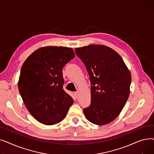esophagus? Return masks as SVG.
I'll return each mask as SVG.
<instances>
[{
    "label": "esophagus",
    "instance_id": "obj_1",
    "mask_svg": "<svg viewBox=\"0 0 154 154\" xmlns=\"http://www.w3.org/2000/svg\"><path fill=\"white\" fill-rule=\"evenodd\" d=\"M74 95H75V96L77 98L78 96H79V92H74Z\"/></svg>",
    "mask_w": 154,
    "mask_h": 154
}]
</instances>
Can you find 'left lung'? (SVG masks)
Returning <instances> with one entry per match:
<instances>
[{"instance_id": "1", "label": "left lung", "mask_w": 154, "mask_h": 154, "mask_svg": "<svg viewBox=\"0 0 154 154\" xmlns=\"http://www.w3.org/2000/svg\"><path fill=\"white\" fill-rule=\"evenodd\" d=\"M90 76L91 103L83 110L87 119L98 125L108 124L120 114L130 94L131 74L112 48L89 45L75 48Z\"/></svg>"}]
</instances>
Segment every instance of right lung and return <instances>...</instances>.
Here are the masks:
<instances>
[{
  "instance_id": "1",
  "label": "right lung",
  "mask_w": 154,
  "mask_h": 154,
  "mask_svg": "<svg viewBox=\"0 0 154 154\" xmlns=\"http://www.w3.org/2000/svg\"><path fill=\"white\" fill-rule=\"evenodd\" d=\"M74 57L72 48L47 46L23 62L19 91L27 110L39 122L51 125L61 122L74 103L63 89L62 69Z\"/></svg>"
}]
</instances>
